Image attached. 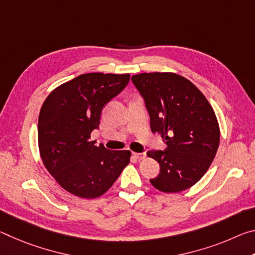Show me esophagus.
I'll return each mask as SVG.
<instances>
[{
    "label": "esophagus",
    "instance_id": "34e87169",
    "mask_svg": "<svg viewBox=\"0 0 255 255\" xmlns=\"http://www.w3.org/2000/svg\"><path fill=\"white\" fill-rule=\"evenodd\" d=\"M133 156H135L138 161H140V159H144L146 157V153H133Z\"/></svg>",
    "mask_w": 255,
    "mask_h": 255
}]
</instances>
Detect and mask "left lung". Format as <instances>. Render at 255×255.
<instances>
[{
	"label": "left lung",
	"mask_w": 255,
	"mask_h": 255,
	"mask_svg": "<svg viewBox=\"0 0 255 255\" xmlns=\"http://www.w3.org/2000/svg\"><path fill=\"white\" fill-rule=\"evenodd\" d=\"M131 81L145 101L150 129L167 146L147 152L159 163V174L150 183L166 193L189 189L217 153L221 131L214 109L195 84L174 73H141Z\"/></svg>",
	"instance_id": "left-lung-1"
}]
</instances>
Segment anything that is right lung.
<instances>
[{"mask_svg":"<svg viewBox=\"0 0 255 255\" xmlns=\"http://www.w3.org/2000/svg\"><path fill=\"white\" fill-rule=\"evenodd\" d=\"M129 79V74H82L56 88L41 107L38 145L42 163L72 195L84 199L102 196L130 161V150H109L91 140L103 107Z\"/></svg>","mask_w":255,"mask_h":255,"instance_id":"1","label":"right lung"}]
</instances>
